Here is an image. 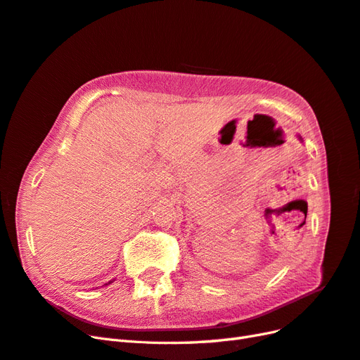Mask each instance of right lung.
I'll return each instance as SVG.
<instances>
[{
	"mask_svg": "<svg viewBox=\"0 0 360 360\" xmlns=\"http://www.w3.org/2000/svg\"><path fill=\"white\" fill-rule=\"evenodd\" d=\"M112 283V281H109V283H105V285H110Z\"/></svg>",
	"mask_w": 360,
	"mask_h": 360,
	"instance_id": "add662e5",
	"label": "right lung"
}]
</instances>
